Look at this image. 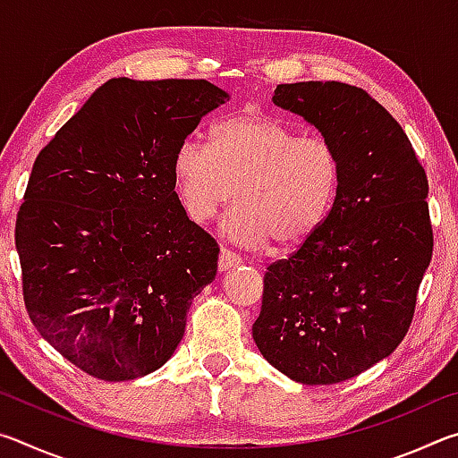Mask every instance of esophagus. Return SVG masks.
<instances>
[{"label": "esophagus", "instance_id": "1", "mask_svg": "<svg viewBox=\"0 0 458 458\" xmlns=\"http://www.w3.org/2000/svg\"><path fill=\"white\" fill-rule=\"evenodd\" d=\"M240 262H242V259H240L236 252L228 250V248H222L220 257H218V268H220V270H228V268H232V267L240 265Z\"/></svg>", "mask_w": 458, "mask_h": 458}]
</instances>
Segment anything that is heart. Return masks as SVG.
<instances>
[{
	"label": "heart",
	"mask_w": 458,
	"mask_h": 458,
	"mask_svg": "<svg viewBox=\"0 0 458 458\" xmlns=\"http://www.w3.org/2000/svg\"><path fill=\"white\" fill-rule=\"evenodd\" d=\"M177 198L190 220L222 222L232 242L283 248L311 238L335 201L341 161L327 139L299 135L281 119L242 113L216 123L210 143L183 139L172 164Z\"/></svg>",
	"instance_id": "1"
}]
</instances>
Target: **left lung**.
I'll return each mask as SVG.
<instances>
[{
  "label": "left lung",
  "instance_id": "left-lung-1",
  "mask_svg": "<svg viewBox=\"0 0 458 458\" xmlns=\"http://www.w3.org/2000/svg\"><path fill=\"white\" fill-rule=\"evenodd\" d=\"M276 106L335 147L341 180L327 218L265 273L254 344L294 382H345L408 333L432 259L428 180L404 129L345 82L278 84Z\"/></svg>",
  "mask_w": 458,
  "mask_h": 458
}]
</instances>
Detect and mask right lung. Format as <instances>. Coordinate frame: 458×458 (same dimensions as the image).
Here are the masks:
<instances>
[{
    "label": "right lung",
    "mask_w": 458,
    "mask_h": 458,
    "mask_svg": "<svg viewBox=\"0 0 458 458\" xmlns=\"http://www.w3.org/2000/svg\"><path fill=\"white\" fill-rule=\"evenodd\" d=\"M228 100L208 81L111 79L34 161L15 220L30 319L105 382L172 358L218 270L216 240L175 193L177 147Z\"/></svg>",
    "instance_id": "1"
}]
</instances>
